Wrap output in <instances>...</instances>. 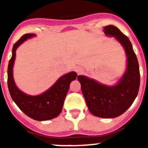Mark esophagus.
Instances as JSON below:
<instances>
[{"instance_id":"obj_1","label":"esophagus","mask_w":148,"mask_h":148,"mask_svg":"<svg viewBox=\"0 0 148 148\" xmlns=\"http://www.w3.org/2000/svg\"><path fill=\"white\" fill-rule=\"evenodd\" d=\"M75 72H76L78 74H79V73H81L82 72V68H80V67L75 68Z\"/></svg>"}]
</instances>
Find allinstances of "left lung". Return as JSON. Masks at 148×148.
<instances>
[{"mask_svg":"<svg viewBox=\"0 0 148 148\" xmlns=\"http://www.w3.org/2000/svg\"><path fill=\"white\" fill-rule=\"evenodd\" d=\"M104 29L106 35L114 36L125 48L127 59L125 75L113 87L101 84L84 75H78V80L90 113L101 118L110 119L123 114L132 105L139 90L140 73L129 38L115 26Z\"/></svg>","mask_w":148,"mask_h":148,"instance_id":"obj_1","label":"left lung"}]
</instances>
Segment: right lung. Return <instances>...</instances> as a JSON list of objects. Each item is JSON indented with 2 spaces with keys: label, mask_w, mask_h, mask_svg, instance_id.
<instances>
[{
  "label": "right lung",
  "mask_w": 148,
  "mask_h": 148,
  "mask_svg": "<svg viewBox=\"0 0 148 148\" xmlns=\"http://www.w3.org/2000/svg\"><path fill=\"white\" fill-rule=\"evenodd\" d=\"M35 34H25L13 46L12 56L7 70L8 88L12 100L27 116L37 121H46L56 118L61 113L70 83L76 78L77 74L71 72L63 75L47 91L36 96L28 95L18 90L12 75L15 52L20 44Z\"/></svg>",
  "instance_id": "add662e5"
}]
</instances>
